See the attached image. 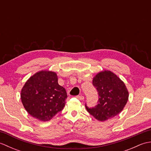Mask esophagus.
Listing matches in <instances>:
<instances>
[{"instance_id":"34e87169","label":"esophagus","mask_w":151,"mask_h":151,"mask_svg":"<svg viewBox=\"0 0 151 151\" xmlns=\"http://www.w3.org/2000/svg\"><path fill=\"white\" fill-rule=\"evenodd\" d=\"M76 98L78 99L79 100L82 101V100H84V96H82V95H78V96H76Z\"/></svg>"}]
</instances>
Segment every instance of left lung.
<instances>
[{
  "label": "left lung",
  "mask_w": 151,
  "mask_h": 151,
  "mask_svg": "<svg viewBox=\"0 0 151 151\" xmlns=\"http://www.w3.org/2000/svg\"><path fill=\"white\" fill-rule=\"evenodd\" d=\"M97 90V104L87 111L96 119L104 121L116 116L123 110L129 99V91L124 83L110 70L99 73L93 79Z\"/></svg>",
  "instance_id": "1"
}]
</instances>
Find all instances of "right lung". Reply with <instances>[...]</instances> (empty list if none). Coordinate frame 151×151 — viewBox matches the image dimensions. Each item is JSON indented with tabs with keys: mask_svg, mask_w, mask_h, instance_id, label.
I'll return each mask as SVG.
<instances>
[{
	"mask_svg": "<svg viewBox=\"0 0 151 151\" xmlns=\"http://www.w3.org/2000/svg\"><path fill=\"white\" fill-rule=\"evenodd\" d=\"M21 98L28 114L40 121H48L63 110L67 95L58 83L56 73L41 70L26 82Z\"/></svg>",
	"mask_w": 151,
	"mask_h": 151,
	"instance_id": "right-lung-1",
	"label": "right lung"
}]
</instances>
